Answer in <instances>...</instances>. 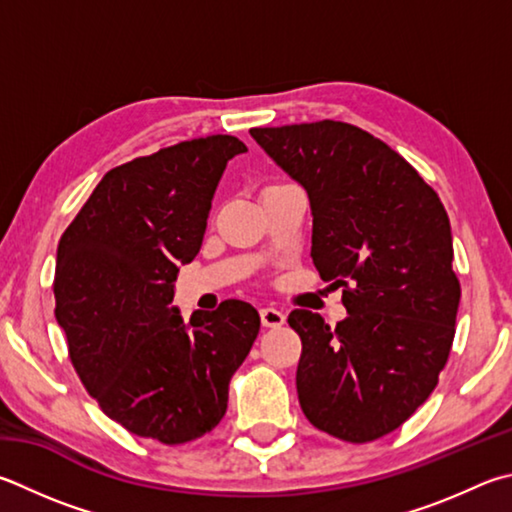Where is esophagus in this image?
<instances>
[{
	"mask_svg": "<svg viewBox=\"0 0 512 512\" xmlns=\"http://www.w3.org/2000/svg\"><path fill=\"white\" fill-rule=\"evenodd\" d=\"M259 318H262L264 327H282L286 322V315L280 309H275V306H264V309L259 311Z\"/></svg>",
	"mask_w": 512,
	"mask_h": 512,
	"instance_id": "34e87169",
	"label": "esophagus"
}]
</instances>
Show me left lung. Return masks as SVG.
<instances>
[{
    "mask_svg": "<svg viewBox=\"0 0 512 512\" xmlns=\"http://www.w3.org/2000/svg\"><path fill=\"white\" fill-rule=\"evenodd\" d=\"M250 136L309 194L313 264L342 286L329 327L295 309L297 398L318 430L349 443L401 427L448 362L461 284L443 203L401 154L340 120L255 127Z\"/></svg>",
    "mask_w": 512,
    "mask_h": 512,
    "instance_id": "left-lung-1",
    "label": "left lung"
}]
</instances>
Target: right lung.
Wrapping results in <instances>:
<instances>
[{"mask_svg": "<svg viewBox=\"0 0 512 512\" xmlns=\"http://www.w3.org/2000/svg\"><path fill=\"white\" fill-rule=\"evenodd\" d=\"M241 152L239 138L217 134L118 165L60 239L53 293L69 358L100 410L136 436L181 445L208 434L259 333L248 302H221L188 327L170 306Z\"/></svg>", "mask_w": 512, "mask_h": 512, "instance_id": "right-lung-1", "label": "right lung"}]
</instances>
